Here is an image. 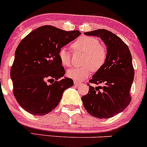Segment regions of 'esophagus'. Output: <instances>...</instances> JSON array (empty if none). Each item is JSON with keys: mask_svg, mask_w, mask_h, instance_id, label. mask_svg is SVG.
<instances>
[{"mask_svg": "<svg viewBox=\"0 0 147 147\" xmlns=\"http://www.w3.org/2000/svg\"><path fill=\"white\" fill-rule=\"evenodd\" d=\"M80 84H81V83H79V82H76V81H75V82H74V85L76 86H79Z\"/></svg>", "mask_w": 147, "mask_h": 147, "instance_id": "esophagus-1", "label": "esophagus"}]
</instances>
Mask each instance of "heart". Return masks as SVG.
<instances>
[{"label": "heart", "mask_w": 147, "mask_h": 147, "mask_svg": "<svg viewBox=\"0 0 147 147\" xmlns=\"http://www.w3.org/2000/svg\"><path fill=\"white\" fill-rule=\"evenodd\" d=\"M73 50L84 54L82 66L71 68L67 71V76L76 81L86 79L92 71H98L104 65L107 59V52L104 46L100 44L96 37L82 36L71 45ZM59 58L63 65L68 67L71 64V53L65 47L59 50Z\"/></svg>", "instance_id": "b5f03b06"}]
</instances>
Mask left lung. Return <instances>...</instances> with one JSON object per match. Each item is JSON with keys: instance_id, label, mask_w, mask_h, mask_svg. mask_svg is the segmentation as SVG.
<instances>
[{"instance_id": "1", "label": "left lung", "mask_w": 147, "mask_h": 147, "mask_svg": "<svg viewBox=\"0 0 147 147\" xmlns=\"http://www.w3.org/2000/svg\"><path fill=\"white\" fill-rule=\"evenodd\" d=\"M100 37L107 46L104 65L89 81V92L82 97L84 108L94 117L109 118L125 110L131 101L130 90L134 78L132 57L127 45L106 29L84 32Z\"/></svg>"}]
</instances>
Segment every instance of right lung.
<instances>
[{"label": "right lung", "mask_w": 147, "mask_h": 147, "mask_svg": "<svg viewBox=\"0 0 147 147\" xmlns=\"http://www.w3.org/2000/svg\"><path fill=\"white\" fill-rule=\"evenodd\" d=\"M81 34L50 25L31 32L18 45L11 68L13 93L21 107L34 115H45L57 107L63 93L74 85L62 78L65 70L59 50ZM50 80L53 82L47 83Z\"/></svg>", "instance_id": "right-lung-1"}]
</instances>
